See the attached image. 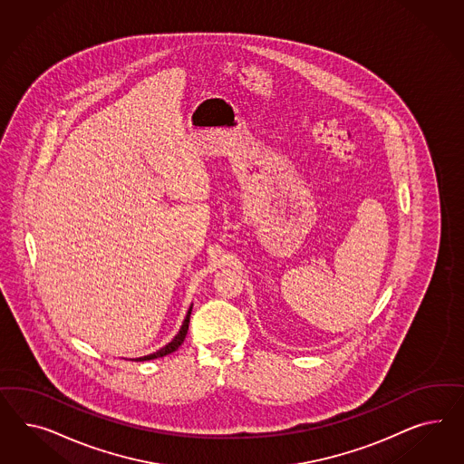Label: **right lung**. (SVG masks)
<instances>
[{"mask_svg":"<svg viewBox=\"0 0 464 464\" xmlns=\"http://www.w3.org/2000/svg\"><path fill=\"white\" fill-rule=\"evenodd\" d=\"M190 313H192V306L188 308L187 311V316H185V320H183L182 328H180V332L175 335V338L169 342V345H165L163 349H160V351H156L155 353H150V355H144V357H138V359H132V361H151V359H158V357H165V355H169L171 352L177 351L180 345L183 343V340H185V335H187V330H188V324H190Z\"/></svg>","mask_w":464,"mask_h":464,"instance_id":"1","label":"right lung"}]
</instances>
